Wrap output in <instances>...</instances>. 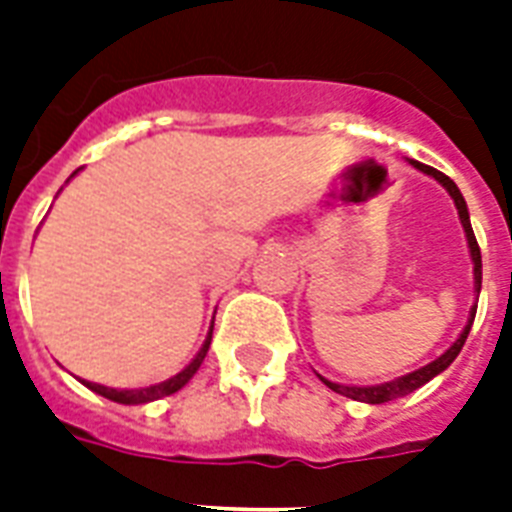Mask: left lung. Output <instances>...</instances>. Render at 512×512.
Masks as SVG:
<instances>
[{"instance_id":"8db88e82","label":"left lung","mask_w":512,"mask_h":512,"mask_svg":"<svg viewBox=\"0 0 512 512\" xmlns=\"http://www.w3.org/2000/svg\"><path fill=\"white\" fill-rule=\"evenodd\" d=\"M409 164H412V167H417V170H420V172H425V175L436 177L438 183L444 185L446 191H449V196H452V199H454V207H457L460 223H462V228H465V236H468L470 257H473V279H476V292H481V249H478L476 233H473V225H470L468 204H465V199H462L460 188L454 185L452 177H446L444 172L433 170V167H428V164L414 162V159H409ZM473 319H476V305H473V311H470L468 324H465V329H462V335L457 337V340H454L452 348L446 350V353H441V356H438L436 361H430L428 366H422V369H414V372L404 374V377H396V380L382 382V385H340V382L327 380V377H321V374H319V380L324 382L327 388L335 390V393H340V396H348V398H353V401H364V404H385V401L401 398V396H406V393H414V390L422 388L425 382L433 380L436 374L444 372L446 366L452 364L454 358L460 356L462 345H465V340H468L470 327H473Z\"/></svg>"}]
</instances>
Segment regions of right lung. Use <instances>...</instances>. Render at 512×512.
I'll return each instance as SVG.
<instances>
[{
	"mask_svg": "<svg viewBox=\"0 0 512 512\" xmlns=\"http://www.w3.org/2000/svg\"><path fill=\"white\" fill-rule=\"evenodd\" d=\"M209 342H212V327H209V335H207V340H204V345H201V350L196 353V356H193V361L185 366L183 372H177L175 377H170V380L156 382V385H148V388L116 390V388H106V385H98V382H84V380L82 382L90 390H95L98 396L108 398V401H116V404H148V401H156V398L172 396V393H177V390L183 388V385H188V380H191L193 374L199 372L201 361H204V356H207Z\"/></svg>",
	"mask_w": 512,
	"mask_h": 512,
	"instance_id": "obj_1",
	"label": "right lung"
}]
</instances>
